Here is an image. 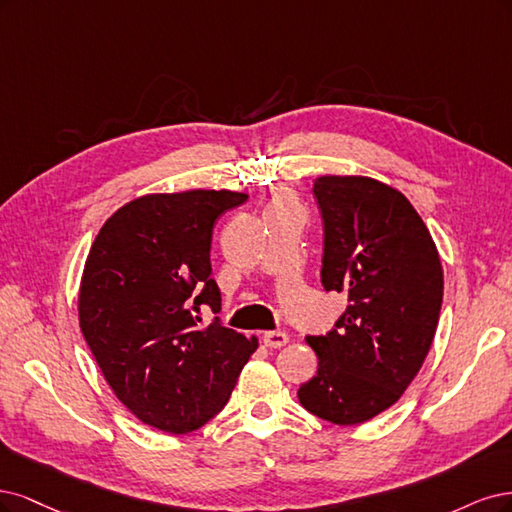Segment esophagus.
<instances>
[{"label":"esophagus","instance_id":"obj_1","mask_svg":"<svg viewBox=\"0 0 512 512\" xmlns=\"http://www.w3.org/2000/svg\"><path fill=\"white\" fill-rule=\"evenodd\" d=\"M289 342V336L285 332H266L263 334V344L270 346V349H280Z\"/></svg>","mask_w":512,"mask_h":512}]
</instances>
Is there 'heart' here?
<instances>
[{
  "label": "heart",
  "mask_w": 512,
  "mask_h": 512,
  "mask_svg": "<svg viewBox=\"0 0 512 512\" xmlns=\"http://www.w3.org/2000/svg\"><path fill=\"white\" fill-rule=\"evenodd\" d=\"M289 206H293L291 195H287V193H278V195L274 197L272 208H289Z\"/></svg>",
  "instance_id": "heart-1"
}]
</instances>
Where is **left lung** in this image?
<instances>
[{
	"instance_id": "8db88e82",
	"label": "left lung",
	"mask_w": 512,
	"mask_h": 512,
	"mask_svg": "<svg viewBox=\"0 0 512 512\" xmlns=\"http://www.w3.org/2000/svg\"><path fill=\"white\" fill-rule=\"evenodd\" d=\"M312 193L323 217L325 291L349 306L325 336L306 342L317 374L300 404L336 425L370 421L400 400L430 353L442 306V266L406 197L368 176H321Z\"/></svg>"
}]
</instances>
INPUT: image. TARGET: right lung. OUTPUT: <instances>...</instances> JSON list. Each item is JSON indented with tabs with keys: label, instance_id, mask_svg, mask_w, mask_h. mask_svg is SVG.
<instances>
[{
	"label": "right lung",
	"instance_id": "add662e5",
	"mask_svg": "<svg viewBox=\"0 0 512 512\" xmlns=\"http://www.w3.org/2000/svg\"><path fill=\"white\" fill-rule=\"evenodd\" d=\"M249 200L236 191L151 193L97 234L80 280V332L114 395L151 427L189 434L227 404L257 338L200 325L221 310L212 229Z\"/></svg>",
	"mask_w": 512,
	"mask_h": 512
}]
</instances>
